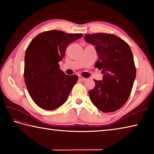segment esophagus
I'll use <instances>...</instances> for the list:
<instances>
[{"instance_id":"1","label":"esophagus","mask_w":154,"mask_h":154,"mask_svg":"<svg viewBox=\"0 0 154 154\" xmlns=\"http://www.w3.org/2000/svg\"><path fill=\"white\" fill-rule=\"evenodd\" d=\"M79 80L81 81V82H85V81L86 80V79L82 76H79Z\"/></svg>"}]
</instances>
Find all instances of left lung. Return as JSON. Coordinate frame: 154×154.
<instances>
[{
  "label": "left lung",
  "instance_id": "8db88e82",
  "mask_svg": "<svg viewBox=\"0 0 154 154\" xmlns=\"http://www.w3.org/2000/svg\"><path fill=\"white\" fill-rule=\"evenodd\" d=\"M85 41L94 45L98 55L95 67L102 70V81L94 80L89 96L96 108L113 112L126 103L136 78L133 56L128 43L116 35L106 33L85 35Z\"/></svg>",
  "mask_w": 154,
  "mask_h": 154
}]
</instances>
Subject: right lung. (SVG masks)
<instances>
[{"instance_id":"obj_1","label":"right lung","mask_w":154,"mask_h":154,"mask_svg":"<svg viewBox=\"0 0 154 154\" xmlns=\"http://www.w3.org/2000/svg\"><path fill=\"white\" fill-rule=\"evenodd\" d=\"M82 36V34L61 30L45 31L35 36L28 46L25 83L30 97L39 107L54 110L66 101L78 76L65 75L58 62L64 57L67 46Z\"/></svg>"}]
</instances>
